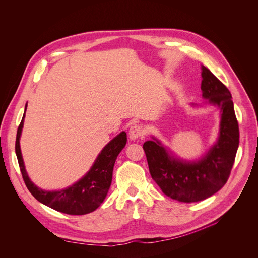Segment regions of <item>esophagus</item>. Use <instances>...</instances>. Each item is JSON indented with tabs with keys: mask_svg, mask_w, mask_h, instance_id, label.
<instances>
[{
	"mask_svg": "<svg viewBox=\"0 0 258 258\" xmlns=\"http://www.w3.org/2000/svg\"><path fill=\"white\" fill-rule=\"evenodd\" d=\"M144 136V130L141 124H134L128 132V137L132 141H135Z\"/></svg>",
	"mask_w": 258,
	"mask_h": 258,
	"instance_id": "obj_1",
	"label": "esophagus"
}]
</instances>
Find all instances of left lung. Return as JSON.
Instances as JSON below:
<instances>
[{
	"label": "left lung",
	"instance_id": "obj_1",
	"mask_svg": "<svg viewBox=\"0 0 258 258\" xmlns=\"http://www.w3.org/2000/svg\"><path fill=\"white\" fill-rule=\"evenodd\" d=\"M201 69L202 97L220 111L215 144L194 161L178 158L153 136L143 145L151 176L161 191L171 199L186 203L204 200L225 186L239 147V125L232 95L208 68L202 65Z\"/></svg>",
	"mask_w": 258,
	"mask_h": 258
}]
</instances>
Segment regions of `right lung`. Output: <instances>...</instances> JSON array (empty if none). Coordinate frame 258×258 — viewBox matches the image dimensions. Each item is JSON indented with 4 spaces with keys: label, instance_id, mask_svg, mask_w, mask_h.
<instances>
[{
    "label": "right lung",
    "instance_id": "1",
    "mask_svg": "<svg viewBox=\"0 0 258 258\" xmlns=\"http://www.w3.org/2000/svg\"><path fill=\"white\" fill-rule=\"evenodd\" d=\"M26 107L27 103L22 120L17 130L15 152L23 180L28 191L41 203L66 214L83 215L93 212L104 201L111 186L114 163L126 144V133L121 132L110 141L99 153L90 170L73 185L58 191H45L36 187L30 180L25 170L20 150V136Z\"/></svg>",
    "mask_w": 258,
    "mask_h": 258
}]
</instances>
